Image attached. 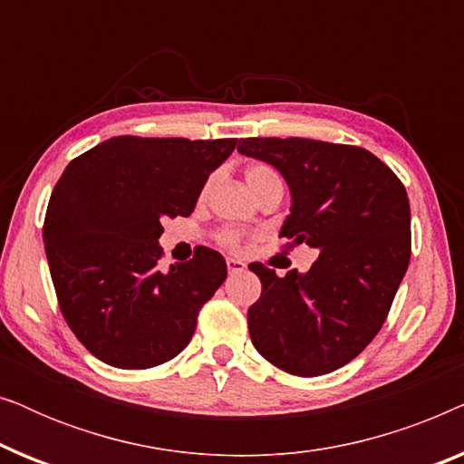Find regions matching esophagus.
I'll return each mask as SVG.
<instances>
[{
  "label": "esophagus",
  "mask_w": 464,
  "mask_h": 464,
  "mask_svg": "<svg viewBox=\"0 0 464 464\" xmlns=\"http://www.w3.org/2000/svg\"><path fill=\"white\" fill-rule=\"evenodd\" d=\"M226 264H227V272H230V275H238V272H243V270H245V264L240 262V259L227 257V259H226Z\"/></svg>",
  "instance_id": "esophagus-1"
}]
</instances>
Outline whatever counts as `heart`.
Instances as JSON below:
<instances>
[{"label": "heart", "mask_w": 464, "mask_h": 464, "mask_svg": "<svg viewBox=\"0 0 464 464\" xmlns=\"http://www.w3.org/2000/svg\"><path fill=\"white\" fill-rule=\"evenodd\" d=\"M245 179H246V186H249V189L256 196H259L264 189H268L272 186H283L281 177H278L276 170L268 167V164H251V167L245 170ZM213 181L215 177H208L205 181V186L200 189V198H207L213 188ZM219 240L221 245L230 246V249H238V246L243 245V237H240L237 230H224L219 234Z\"/></svg>", "instance_id": "obj_1"}]
</instances>
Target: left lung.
Segmentation results:
<instances>
[{"instance_id":"obj_1","label":"left lung","mask_w":464,"mask_h":464,"mask_svg":"<svg viewBox=\"0 0 464 464\" xmlns=\"http://www.w3.org/2000/svg\"><path fill=\"white\" fill-rule=\"evenodd\" d=\"M238 151L287 181L285 249L306 243V275L278 276L253 262L262 295L246 313L253 346L294 376H323L353 361L384 325L411 253L410 200L386 164L357 145L249 137Z\"/></svg>"}]
</instances>
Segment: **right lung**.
Masks as SVG:
<instances>
[{
    "label": "right lung",
    "instance_id": "obj_1",
    "mask_svg": "<svg viewBox=\"0 0 464 464\" xmlns=\"http://www.w3.org/2000/svg\"><path fill=\"white\" fill-rule=\"evenodd\" d=\"M237 139L111 137L73 158L50 196L44 245L56 300L86 351L148 370L192 340L200 308L226 281V259L196 246L160 270L164 218H188Z\"/></svg>",
    "mask_w": 464,
    "mask_h": 464
}]
</instances>
